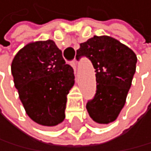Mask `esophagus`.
<instances>
[{
  "mask_svg": "<svg viewBox=\"0 0 151 151\" xmlns=\"http://www.w3.org/2000/svg\"><path fill=\"white\" fill-rule=\"evenodd\" d=\"M71 65H72V67H73V69H74L75 73H76V61H73V62L71 63Z\"/></svg>",
  "mask_w": 151,
  "mask_h": 151,
  "instance_id": "1",
  "label": "esophagus"
}]
</instances>
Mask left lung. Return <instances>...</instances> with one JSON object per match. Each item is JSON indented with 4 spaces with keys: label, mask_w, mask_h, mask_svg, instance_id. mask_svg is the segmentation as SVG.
<instances>
[{
    "label": "left lung",
    "mask_w": 151,
    "mask_h": 151,
    "mask_svg": "<svg viewBox=\"0 0 151 151\" xmlns=\"http://www.w3.org/2000/svg\"><path fill=\"white\" fill-rule=\"evenodd\" d=\"M88 58L95 69L96 93L86 108L98 124L116 120L123 109L136 70L137 57L133 51L109 36H93L80 43L76 58Z\"/></svg>",
    "instance_id": "1"
}]
</instances>
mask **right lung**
Wrapping results in <instances>:
<instances>
[{"label":"right lung","mask_w":151,"mask_h":151,"mask_svg":"<svg viewBox=\"0 0 151 151\" xmlns=\"http://www.w3.org/2000/svg\"><path fill=\"white\" fill-rule=\"evenodd\" d=\"M11 73L27 115L41 126L61 123L75 75L55 41L26 44L14 57Z\"/></svg>","instance_id":"add662e5"}]
</instances>
